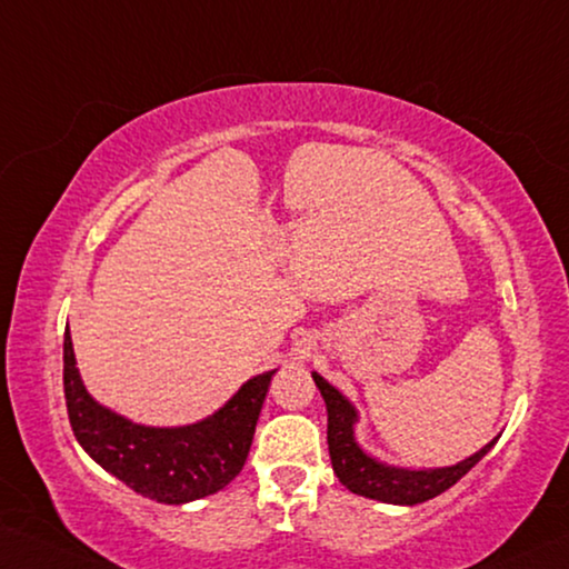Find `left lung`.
Returning <instances> with one entry per match:
<instances>
[{
    "label": "left lung",
    "mask_w": 569,
    "mask_h": 569,
    "mask_svg": "<svg viewBox=\"0 0 569 569\" xmlns=\"http://www.w3.org/2000/svg\"><path fill=\"white\" fill-rule=\"evenodd\" d=\"M312 380L320 387L327 405V445H330L332 470L347 490L370 497V500L387 505H420L432 500V497L450 490L455 482H460L497 442L495 437L492 442H487L480 452L467 457V460L452 467H435V470H407V467L380 462L377 457L367 455L355 440V405L325 377L312 372Z\"/></svg>",
    "instance_id": "left-lung-1"
}]
</instances>
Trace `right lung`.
Listing matches in <instances>:
<instances>
[{"label": "right lung", "mask_w": 569, "mask_h": 569, "mask_svg": "<svg viewBox=\"0 0 569 569\" xmlns=\"http://www.w3.org/2000/svg\"><path fill=\"white\" fill-rule=\"evenodd\" d=\"M274 372L247 380L207 420L184 427L134 425L84 390L69 327L64 332V400L77 442L129 490L164 505L202 500L242 472Z\"/></svg>", "instance_id": "1"}]
</instances>
